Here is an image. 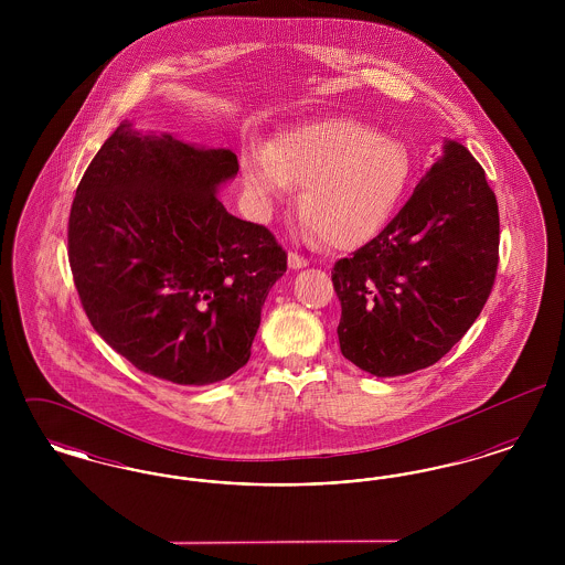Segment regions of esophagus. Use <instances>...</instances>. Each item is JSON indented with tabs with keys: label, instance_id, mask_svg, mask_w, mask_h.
<instances>
[{
	"label": "esophagus",
	"instance_id": "obj_1",
	"mask_svg": "<svg viewBox=\"0 0 565 565\" xmlns=\"http://www.w3.org/2000/svg\"><path fill=\"white\" fill-rule=\"evenodd\" d=\"M288 265H290V269H302V267L309 265V260H307L305 256L296 254V252H290V254H288Z\"/></svg>",
	"mask_w": 565,
	"mask_h": 565
}]
</instances>
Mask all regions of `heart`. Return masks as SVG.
<instances>
[{
  "instance_id": "b5f03b06",
  "label": "heart",
  "mask_w": 565,
  "mask_h": 565,
  "mask_svg": "<svg viewBox=\"0 0 565 565\" xmlns=\"http://www.w3.org/2000/svg\"><path fill=\"white\" fill-rule=\"evenodd\" d=\"M243 184L263 205L284 203L292 186L305 233L323 247L369 239L394 212L406 180L403 146L355 120H322L279 137L243 159Z\"/></svg>"
}]
</instances>
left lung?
<instances>
[{
	"label": "left lung",
	"mask_w": 565,
	"mask_h": 565,
	"mask_svg": "<svg viewBox=\"0 0 565 565\" xmlns=\"http://www.w3.org/2000/svg\"><path fill=\"white\" fill-rule=\"evenodd\" d=\"M500 247V215L483 167L457 141L375 239L341 258V353L375 376L438 362L483 311Z\"/></svg>",
	"instance_id": "obj_1"
}]
</instances>
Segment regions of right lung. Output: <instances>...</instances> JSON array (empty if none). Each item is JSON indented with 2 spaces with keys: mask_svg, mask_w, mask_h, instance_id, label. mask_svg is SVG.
Wrapping results in <instances>:
<instances>
[{
  "mask_svg": "<svg viewBox=\"0 0 565 565\" xmlns=\"http://www.w3.org/2000/svg\"><path fill=\"white\" fill-rule=\"evenodd\" d=\"M237 171L231 150L122 122L82 175L67 226L74 284L99 337L141 373L210 385L249 360L288 254L215 196Z\"/></svg>",
  "mask_w": 565,
  "mask_h": 565,
  "instance_id": "right-lung-1",
  "label": "right lung"
}]
</instances>
